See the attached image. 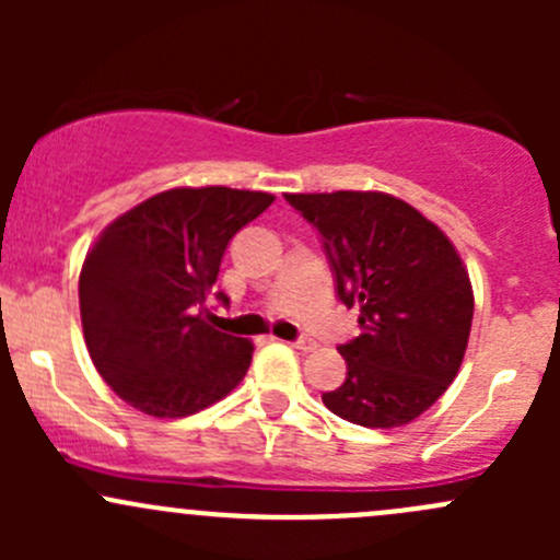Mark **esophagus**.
<instances>
[{
  "instance_id": "1",
  "label": "esophagus",
  "mask_w": 560,
  "mask_h": 560,
  "mask_svg": "<svg viewBox=\"0 0 560 560\" xmlns=\"http://www.w3.org/2000/svg\"><path fill=\"white\" fill-rule=\"evenodd\" d=\"M290 347L301 349V352H312V349H316V341L314 338H298V341H292Z\"/></svg>"
}]
</instances>
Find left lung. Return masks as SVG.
<instances>
[{"label":"left lung","mask_w":560,"mask_h":560,"mask_svg":"<svg viewBox=\"0 0 560 560\" xmlns=\"http://www.w3.org/2000/svg\"><path fill=\"white\" fill-rule=\"evenodd\" d=\"M319 233L336 295L358 308L341 343L347 380L322 404L363 428H398L453 385L471 332L474 292L460 254L417 208L382 191L284 195Z\"/></svg>","instance_id":"left-lung-1"}]
</instances>
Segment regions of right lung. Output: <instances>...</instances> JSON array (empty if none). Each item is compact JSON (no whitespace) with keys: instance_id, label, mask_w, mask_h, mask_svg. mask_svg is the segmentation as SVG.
<instances>
[{"instance_id":"1","label":"right lung","mask_w":560,"mask_h":560,"mask_svg":"<svg viewBox=\"0 0 560 560\" xmlns=\"http://www.w3.org/2000/svg\"><path fill=\"white\" fill-rule=\"evenodd\" d=\"M265 191L167 189L107 224L81 270L89 354L129 406L189 417L246 376L252 341L211 325L206 301L233 235L273 202Z\"/></svg>"}]
</instances>
